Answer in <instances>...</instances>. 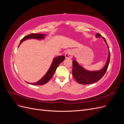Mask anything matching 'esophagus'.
Segmentation results:
<instances>
[{"label": "esophagus", "instance_id": "1", "mask_svg": "<svg viewBox=\"0 0 124 124\" xmlns=\"http://www.w3.org/2000/svg\"><path fill=\"white\" fill-rule=\"evenodd\" d=\"M65 57L66 58H71L72 57V53L71 50H68L66 52Z\"/></svg>", "mask_w": 124, "mask_h": 124}]
</instances>
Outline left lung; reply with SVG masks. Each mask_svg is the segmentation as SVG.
I'll list each match as a JSON object with an SVG mask.
<instances>
[{
    "label": "left lung",
    "mask_w": 124,
    "mask_h": 124,
    "mask_svg": "<svg viewBox=\"0 0 124 124\" xmlns=\"http://www.w3.org/2000/svg\"><path fill=\"white\" fill-rule=\"evenodd\" d=\"M96 36L97 38H99V37H101V35L100 33H97ZM103 38L108 46V50H109V47H108L106 39H105L104 37H103ZM110 59V52L109 50L108 51V58L106 65L101 70L96 71H89L86 70L83 68H82L81 66L78 65V62L76 61H73L72 62L73 76L76 81L80 84L86 85L94 83L95 82L100 80L103 77L104 74L106 73L108 65H109Z\"/></svg>",
    "instance_id": "8db88e82"
}]
</instances>
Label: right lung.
<instances>
[{"instance_id": "add662e5", "label": "right lung", "mask_w": 124, "mask_h": 124, "mask_svg": "<svg viewBox=\"0 0 124 124\" xmlns=\"http://www.w3.org/2000/svg\"><path fill=\"white\" fill-rule=\"evenodd\" d=\"M44 36L45 35L44 34L32 33L31 34L24 37V38L21 40L19 46L21 44V43L23 42V41H24L26 39L33 38V39H37L40 40L41 39L44 38ZM65 59V56H58V57H55L54 59L53 62H52V64L51 66L50 69H48L47 73L40 80H39L38 82H36V83H28L31 85H42L43 84H46L48 81H49V80L52 78V77L54 76V74L55 72L56 69H57V68L58 67V66L60 65V63L64 61Z\"/></svg>"}]
</instances>
